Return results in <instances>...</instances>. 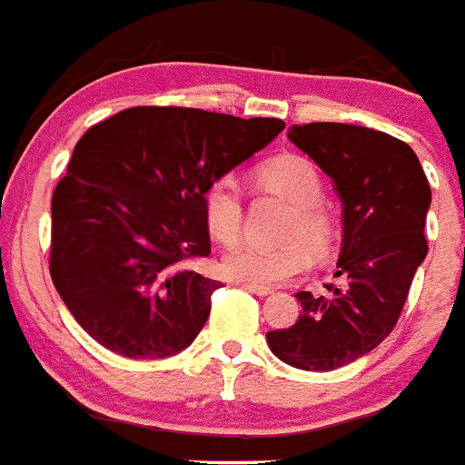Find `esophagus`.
Segmentation results:
<instances>
[{"mask_svg": "<svg viewBox=\"0 0 465 465\" xmlns=\"http://www.w3.org/2000/svg\"><path fill=\"white\" fill-rule=\"evenodd\" d=\"M242 289H249V291H253V293H258V295L272 293V289H270V286H262V283H252V282H242Z\"/></svg>", "mask_w": 465, "mask_h": 465, "instance_id": "34e87169", "label": "esophagus"}]
</instances>
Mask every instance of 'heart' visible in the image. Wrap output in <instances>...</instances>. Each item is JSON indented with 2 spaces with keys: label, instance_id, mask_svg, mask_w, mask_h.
<instances>
[{
  "label": "heart",
  "instance_id": "heart-1",
  "mask_svg": "<svg viewBox=\"0 0 465 465\" xmlns=\"http://www.w3.org/2000/svg\"><path fill=\"white\" fill-rule=\"evenodd\" d=\"M258 182L293 204L282 244L242 242L221 261L223 274L235 282L279 283L310 268V249L326 253L335 240V223L322 207L323 182L316 167L300 155H279L258 170ZM204 223L213 240L232 244L242 232V197L230 176L212 182L203 197ZM303 240L300 241L299 237ZM311 246L307 247L306 244Z\"/></svg>",
  "mask_w": 465,
  "mask_h": 465
}]
</instances>
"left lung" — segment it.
Returning <instances> with one entry per match:
<instances>
[{
    "mask_svg": "<svg viewBox=\"0 0 465 465\" xmlns=\"http://www.w3.org/2000/svg\"><path fill=\"white\" fill-rule=\"evenodd\" d=\"M289 139L331 176L342 203V286H328V298L295 293L298 322L265 338L283 363L328 372L372 351L396 326L429 253L430 186L408 143L371 127L291 125Z\"/></svg>",
    "mask_w": 465,
    "mask_h": 465,
    "instance_id": "obj_1",
    "label": "left lung"
}]
</instances>
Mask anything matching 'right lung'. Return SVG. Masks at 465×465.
I'll use <instances>...</instances> for the list:
<instances>
[{
  "label": "right lung",
  "mask_w": 465,
  "mask_h": 465,
  "mask_svg": "<svg viewBox=\"0 0 465 465\" xmlns=\"http://www.w3.org/2000/svg\"><path fill=\"white\" fill-rule=\"evenodd\" d=\"M282 130L279 118L133 106L79 139L53 193L51 277L90 338L127 359L191 347L221 286L195 270L212 253L204 191Z\"/></svg>",
  "instance_id": "obj_1"
}]
</instances>
